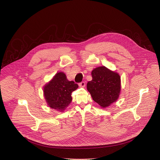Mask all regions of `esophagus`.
<instances>
[{
    "mask_svg": "<svg viewBox=\"0 0 160 160\" xmlns=\"http://www.w3.org/2000/svg\"><path fill=\"white\" fill-rule=\"evenodd\" d=\"M78 85H79V86H80V87H82V88H83V87H84V86H85V85H86V83H85L84 82H82L81 83H79Z\"/></svg>",
    "mask_w": 160,
    "mask_h": 160,
    "instance_id": "34e87169",
    "label": "esophagus"
}]
</instances>
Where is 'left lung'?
I'll use <instances>...</instances> for the list:
<instances>
[{
	"label": "left lung",
	"instance_id": "obj_1",
	"mask_svg": "<svg viewBox=\"0 0 160 160\" xmlns=\"http://www.w3.org/2000/svg\"><path fill=\"white\" fill-rule=\"evenodd\" d=\"M92 80L87 84V89L93 100L102 107L116 101L121 90L119 74L105 67H99L92 71Z\"/></svg>",
	"mask_w": 160,
	"mask_h": 160
}]
</instances>
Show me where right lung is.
I'll return each instance as SVG.
<instances>
[{
  "instance_id": "add662e5",
  "label": "right lung",
  "mask_w": 160,
  "mask_h": 160,
  "mask_svg": "<svg viewBox=\"0 0 160 160\" xmlns=\"http://www.w3.org/2000/svg\"><path fill=\"white\" fill-rule=\"evenodd\" d=\"M78 87L77 83L67 79L64 72H58L44 87L45 99L52 108L63 111L72 101V92Z\"/></svg>"
}]
</instances>
